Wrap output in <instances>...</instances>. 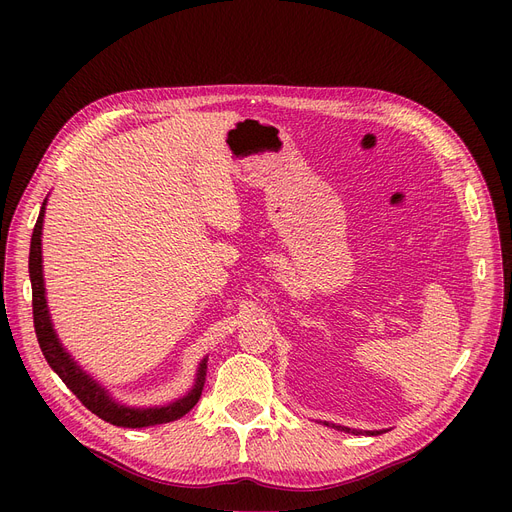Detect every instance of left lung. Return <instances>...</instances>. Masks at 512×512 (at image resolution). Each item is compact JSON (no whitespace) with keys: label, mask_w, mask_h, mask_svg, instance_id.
Returning a JSON list of instances; mask_svg holds the SVG:
<instances>
[{"label":"left lung","mask_w":512,"mask_h":512,"mask_svg":"<svg viewBox=\"0 0 512 512\" xmlns=\"http://www.w3.org/2000/svg\"><path fill=\"white\" fill-rule=\"evenodd\" d=\"M326 425H328V427H334V429H340V432H346V434H355V436L363 434V432H359V429H351V427L336 425V423H326ZM365 434H371V436H375V434H380V432H365Z\"/></svg>","instance_id":"8db88e82"}]
</instances>
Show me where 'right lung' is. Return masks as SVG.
<instances>
[{
	"mask_svg": "<svg viewBox=\"0 0 512 512\" xmlns=\"http://www.w3.org/2000/svg\"><path fill=\"white\" fill-rule=\"evenodd\" d=\"M45 205L47 199L41 205L39 218L33 230L31 238V253H29V276H31V286H33V319H35V334L39 340L41 351L49 363V367L56 371L62 382L76 394V398L83 402V405L101 417L103 421L118 425V427H149V425H159V423H170L180 417H184L188 411H191L203 392L205 384V371H207V359L201 361L199 371H197V380L191 392L184 394L182 398L170 402V405L164 407H126L122 402L110 396L99 382H95L87 371L80 369L76 361L66 353V348L62 346L56 330H53L49 309H47V299H45V282H43V257H41V232H43V218H45Z\"/></svg>",
	"mask_w": 512,
	"mask_h": 512,
	"instance_id": "obj_1",
	"label": "right lung"
}]
</instances>
